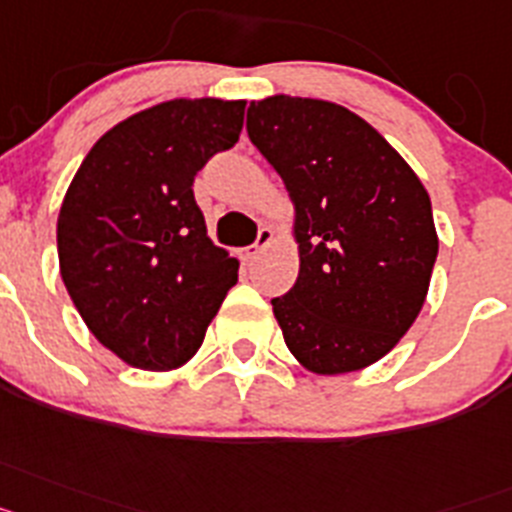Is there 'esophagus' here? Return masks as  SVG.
<instances>
[{
  "label": "esophagus",
  "instance_id": "34e87169",
  "mask_svg": "<svg viewBox=\"0 0 512 512\" xmlns=\"http://www.w3.org/2000/svg\"><path fill=\"white\" fill-rule=\"evenodd\" d=\"M273 239H275L273 229H268V226H262V229L257 231L255 244H250V247H244V260H255V257L260 255V252L265 250V247H268L270 242H273Z\"/></svg>",
  "mask_w": 512,
  "mask_h": 512
}]
</instances>
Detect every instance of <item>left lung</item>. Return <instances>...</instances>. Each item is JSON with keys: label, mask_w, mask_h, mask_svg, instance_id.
Returning a JSON list of instances; mask_svg holds the SVG:
<instances>
[{"label": "left lung", "mask_w": 512, "mask_h": 512, "mask_svg": "<svg viewBox=\"0 0 512 512\" xmlns=\"http://www.w3.org/2000/svg\"><path fill=\"white\" fill-rule=\"evenodd\" d=\"M247 133L296 208L299 278L270 301L288 350L319 376L371 366L428 296L438 257L428 190L376 128L335 102H250Z\"/></svg>", "instance_id": "1"}]
</instances>
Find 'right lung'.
<instances>
[{
  "label": "right lung",
  "mask_w": 512,
  "mask_h": 512,
  "mask_svg": "<svg viewBox=\"0 0 512 512\" xmlns=\"http://www.w3.org/2000/svg\"><path fill=\"white\" fill-rule=\"evenodd\" d=\"M242 100H170L110 128L61 203L59 265L92 335L128 366L172 371L206 337L239 262L216 247L193 180L239 141Z\"/></svg>",
  "instance_id": "right-lung-1"
}]
</instances>
